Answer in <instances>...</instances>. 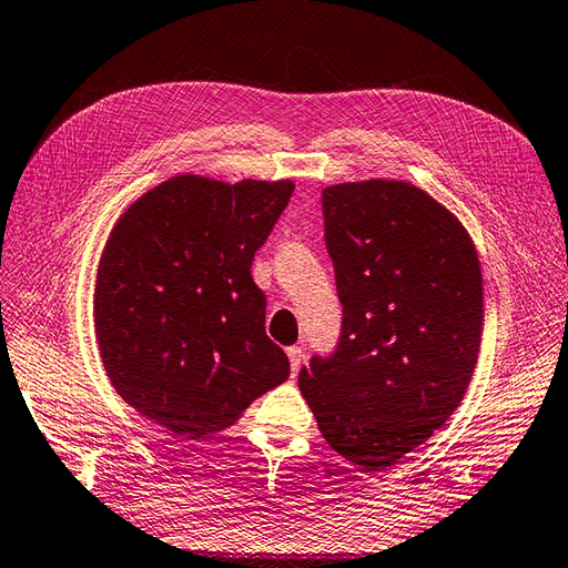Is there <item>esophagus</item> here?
Listing matches in <instances>:
<instances>
[{
	"instance_id": "esophagus-1",
	"label": "esophagus",
	"mask_w": 568,
	"mask_h": 568,
	"mask_svg": "<svg viewBox=\"0 0 568 568\" xmlns=\"http://www.w3.org/2000/svg\"><path fill=\"white\" fill-rule=\"evenodd\" d=\"M286 354H288V362H292V373L296 376V373L301 371L303 358H306V354H303V349H301V347H288V349H286Z\"/></svg>"
}]
</instances>
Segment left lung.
I'll return each mask as SVG.
<instances>
[{"label": "left lung", "mask_w": 568, "mask_h": 568, "mask_svg": "<svg viewBox=\"0 0 568 568\" xmlns=\"http://www.w3.org/2000/svg\"><path fill=\"white\" fill-rule=\"evenodd\" d=\"M342 332L298 388L327 444L373 473L422 446L473 381L484 292L475 243L403 180L323 190Z\"/></svg>", "instance_id": "obj_1"}]
</instances>
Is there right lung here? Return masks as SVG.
Masks as SVG:
<instances>
[{"label": "right lung", "mask_w": 568, "mask_h": 568, "mask_svg": "<svg viewBox=\"0 0 568 568\" xmlns=\"http://www.w3.org/2000/svg\"><path fill=\"white\" fill-rule=\"evenodd\" d=\"M292 192V180L175 175L110 231L93 294L105 373L124 403L180 438L221 432L288 378L251 267Z\"/></svg>", "instance_id": "right-lung-1"}]
</instances>
